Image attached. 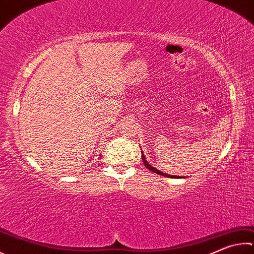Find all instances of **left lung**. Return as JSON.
Segmentation results:
<instances>
[{
    "label": "left lung",
    "instance_id": "left-lung-1",
    "mask_svg": "<svg viewBox=\"0 0 254 254\" xmlns=\"http://www.w3.org/2000/svg\"><path fill=\"white\" fill-rule=\"evenodd\" d=\"M141 154H142V160H143V163H144V165L145 167L149 169V170H151L152 172H154V173H158V174H160V175H163V177H167V178H179V177H177V175H170V174H167V173H163V172H161L160 170H158V169H155V168H153L152 167V165H150L149 163H147V161L145 160V158H144V154H143V152L141 151Z\"/></svg>",
    "mask_w": 254,
    "mask_h": 254
}]
</instances>
